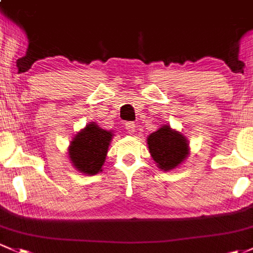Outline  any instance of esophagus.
<instances>
[{"mask_svg":"<svg viewBox=\"0 0 253 253\" xmlns=\"http://www.w3.org/2000/svg\"><path fill=\"white\" fill-rule=\"evenodd\" d=\"M126 129L127 131V134H134L135 130H136V124L134 123V122H129V123L126 124Z\"/></svg>","mask_w":253,"mask_h":253,"instance_id":"1","label":"esophagus"}]
</instances>
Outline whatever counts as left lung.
Masks as SVG:
<instances>
[{"mask_svg":"<svg viewBox=\"0 0 253 253\" xmlns=\"http://www.w3.org/2000/svg\"><path fill=\"white\" fill-rule=\"evenodd\" d=\"M147 145L152 158L163 171L178 168L189 154L187 137L169 124H163L158 130L148 135Z\"/></svg>","mask_w":253,"mask_h":253,"instance_id":"obj_1","label":"left lung"}]
</instances>
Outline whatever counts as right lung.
I'll use <instances>...</instances> for the list:
<instances>
[{
    "label": "right lung",
    "mask_w": 253,
    "mask_h": 253,
    "mask_svg": "<svg viewBox=\"0 0 253 253\" xmlns=\"http://www.w3.org/2000/svg\"><path fill=\"white\" fill-rule=\"evenodd\" d=\"M115 136L112 130H105L90 122L81 129L69 146V157L73 168L83 175H96L102 171L108 146Z\"/></svg>",
    "instance_id": "1"
}]
</instances>
